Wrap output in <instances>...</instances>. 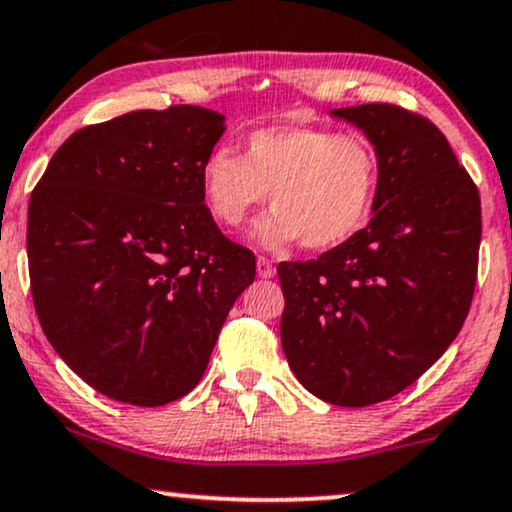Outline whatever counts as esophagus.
<instances>
[{"mask_svg": "<svg viewBox=\"0 0 512 512\" xmlns=\"http://www.w3.org/2000/svg\"><path fill=\"white\" fill-rule=\"evenodd\" d=\"M256 273H258V277H273L275 275V266H273V261H270V258H266V256H258V261H256Z\"/></svg>", "mask_w": 512, "mask_h": 512, "instance_id": "esophagus-1", "label": "esophagus"}]
</instances>
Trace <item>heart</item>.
<instances>
[{"mask_svg":"<svg viewBox=\"0 0 512 512\" xmlns=\"http://www.w3.org/2000/svg\"><path fill=\"white\" fill-rule=\"evenodd\" d=\"M201 194L211 216L242 227L263 201L273 208L258 220L266 249L296 244L323 251L344 244L368 223L380 185V156L358 132L320 125H268L249 132L244 156L230 147L208 151Z\"/></svg>","mask_w":512,"mask_h":512,"instance_id":"heart-1","label":"heart"}]
</instances>
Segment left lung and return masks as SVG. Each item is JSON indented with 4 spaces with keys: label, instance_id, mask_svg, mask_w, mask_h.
<instances>
[{
    "label": "left lung",
    "instance_id": "8db88e82",
    "mask_svg": "<svg viewBox=\"0 0 512 512\" xmlns=\"http://www.w3.org/2000/svg\"><path fill=\"white\" fill-rule=\"evenodd\" d=\"M380 156L365 230L280 263L287 363L313 396L363 408L410 387L458 337L477 280L482 208L437 125L391 104L332 109Z\"/></svg>",
    "mask_w": 512,
    "mask_h": 512
}]
</instances>
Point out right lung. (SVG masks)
I'll return each instance as SVG.
<instances>
[{
    "mask_svg": "<svg viewBox=\"0 0 512 512\" xmlns=\"http://www.w3.org/2000/svg\"><path fill=\"white\" fill-rule=\"evenodd\" d=\"M227 130L201 106L132 111L73 132L28 204V263L49 344L99 394L163 406L197 387L254 282L201 194Z\"/></svg>",
    "mask_w": 512,
    "mask_h": 512,
    "instance_id": "right-lung-1",
    "label": "right lung"
}]
</instances>
